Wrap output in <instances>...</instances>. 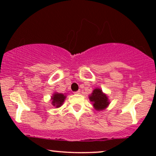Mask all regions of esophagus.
I'll list each match as a JSON object with an SVG mask.
<instances>
[{"label": "esophagus", "instance_id": "esophagus-1", "mask_svg": "<svg viewBox=\"0 0 156 156\" xmlns=\"http://www.w3.org/2000/svg\"><path fill=\"white\" fill-rule=\"evenodd\" d=\"M75 94H80V91L78 90V91H77V92H75Z\"/></svg>", "mask_w": 156, "mask_h": 156}]
</instances>
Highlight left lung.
I'll list each match as a JSON object with an SVG mask.
<instances>
[{
	"label": "left lung",
	"instance_id": "obj_1",
	"mask_svg": "<svg viewBox=\"0 0 156 156\" xmlns=\"http://www.w3.org/2000/svg\"><path fill=\"white\" fill-rule=\"evenodd\" d=\"M89 99L92 102L93 106L97 111H102L106 108L109 105L108 97L103 92L101 89L96 88L93 90L91 95L89 96Z\"/></svg>",
	"mask_w": 156,
	"mask_h": 156
}]
</instances>
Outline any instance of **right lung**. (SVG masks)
Segmentation results:
<instances>
[{
	"label": "right lung",
	"instance_id": "obj_1",
	"mask_svg": "<svg viewBox=\"0 0 156 156\" xmlns=\"http://www.w3.org/2000/svg\"><path fill=\"white\" fill-rule=\"evenodd\" d=\"M66 95H64V94L55 92L53 94V95L52 96L51 98L52 105H53V106H55L56 108H58V107L62 106V104H63Z\"/></svg>",
	"mask_w": 156,
	"mask_h": 156
}]
</instances>
